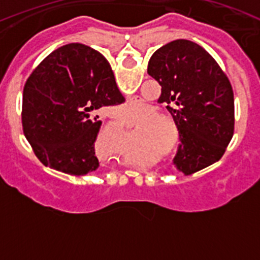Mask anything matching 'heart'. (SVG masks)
Instances as JSON below:
<instances>
[{"label":"heart","instance_id":"obj_1","mask_svg":"<svg viewBox=\"0 0 260 260\" xmlns=\"http://www.w3.org/2000/svg\"><path fill=\"white\" fill-rule=\"evenodd\" d=\"M125 109H126V110H130V112H132V110L134 109V105H128V107H126Z\"/></svg>","mask_w":260,"mask_h":260}]
</instances>
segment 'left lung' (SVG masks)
Wrapping results in <instances>:
<instances>
[{"instance_id":"1","label":"left lung","mask_w":260,"mask_h":260,"mask_svg":"<svg viewBox=\"0 0 260 260\" xmlns=\"http://www.w3.org/2000/svg\"><path fill=\"white\" fill-rule=\"evenodd\" d=\"M147 73L161 86L157 102L167 104L178 127L177 169L187 176L219 161L234 133V95L213 57L178 39L153 53Z\"/></svg>"}]
</instances>
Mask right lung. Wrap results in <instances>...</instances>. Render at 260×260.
Masks as SVG:
<instances>
[{
  "label": "right lung",
  "instance_id": "obj_1",
  "mask_svg": "<svg viewBox=\"0 0 260 260\" xmlns=\"http://www.w3.org/2000/svg\"><path fill=\"white\" fill-rule=\"evenodd\" d=\"M123 102L102 53L78 43L63 45L24 84L23 132L45 167L84 176L100 165L95 142L102 121L92 117L95 110Z\"/></svg>",
  "mask_w": 260,
  "mask_h": 260
}]
</instances>
